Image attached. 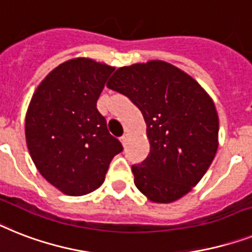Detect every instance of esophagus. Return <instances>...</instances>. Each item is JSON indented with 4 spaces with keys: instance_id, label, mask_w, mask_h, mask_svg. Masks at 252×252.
I'll return each instance as SVG.
<instances>
[{
    "instance_id": "esophagus-1",
    "label": "esophagus",
    "mask_w": 252,
    "mask_h": 252,
    "mask_svg": "<svg viewBox=\"0 0 252 252\" xmlns=\"http://www.w3.org/2000/svg\"><path fill=\"white\" fill-rule=\"evenodd\" d=\"M128 137H129V134H128V133H124V134L120 137V141H122L123 145L126 144V141H128Z\"/></svg>"
}]
</instances>
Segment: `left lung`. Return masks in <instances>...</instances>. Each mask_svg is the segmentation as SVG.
Segmentation results:
<instances>
[{
    "label": "left lung",
    "instance_id": "8db88e82",
    "mask_svg": "<svg viewBox=\"0 0 252 252\" xmlns=\"http://www.w3.org/2000/svg\"><path fill=\"white\" fill-rule=\"evenodd\" d=\"M107 87L129 98L146 123L150 154L132 165L137 189L155 203H171L189 193L219 146L218 111L207 92L163 61L120 67Z\"/></svg>",
    "mask_w": 252,
    "mask_h": 252
}]
</instances>
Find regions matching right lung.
<instances>
[{
  "instance_id": "1",
  "label": "right lung",
  "mask_w": 252,
  "mask_h": 252,
  "mask_svg": "<svg viewBox=\"0 0 252 252\" xmlns=\"http://www.w3.org/2000/svg\"><path fill=\"white\" fill-rule=\"evenodd\" d=\"M112 71L93 59H69L41 81L27 110L31 158L46 181L67 195L98 189L112 158L123 150L97 110Z\"/></svg>"
}]
</instances>
